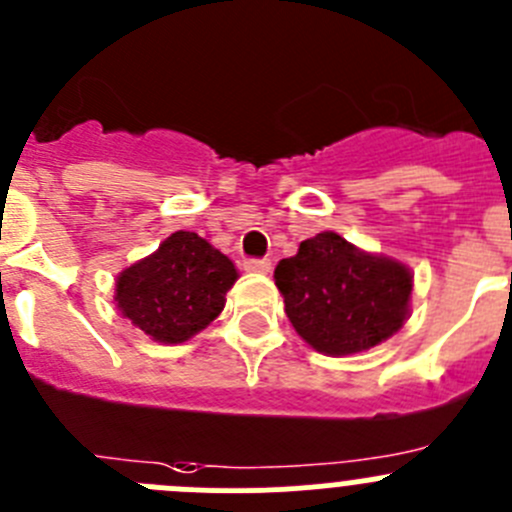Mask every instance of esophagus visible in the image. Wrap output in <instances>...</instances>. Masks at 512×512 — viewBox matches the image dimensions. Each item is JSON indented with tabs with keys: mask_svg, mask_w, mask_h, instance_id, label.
<instances>
[{
	"mask_svg": "<svg viewBox=\"0 0 512 512\" xmlns=\"http://www.w3.org/2000/svg\"><path fill=\"white\" fill-rule=\"evenodd\" d=\"M243 269L251 271V274H269L271 261L269 259H246L243 261Z\"/></svg>",
	"mask_w": 512,
	"mask_h": 512,
	"instance_id": "34e87169",
	"label": "esophagus"
}]
</instances>
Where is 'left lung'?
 Wrapping results in <instances>:
<instances>
[{
	"instance_id": "8db88e82",
	"label": "left lung",
	"mask_w": 512,
	"mask_h": 512,
	"mask_svg": "<svg viewBox=\"0 0 512 512\" xmlns=\"http://www.w3.org/2000/svg\"><path fill=\"white\" fill-rule=\"evenodd\" d=\"M289 322L317 353L350 355L388 340L409 317L414 276L325 231L274 271Z\"/></svg>"
}]
</instances>
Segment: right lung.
<instances>
[{"instance_id": "add662e5", "label": "right lung", "mask_w": 512, "mask_h": 512, "mask_svg": "<svg viewBox=\"0 0 512 512\" xmlns=\"http://www.w3.org/2000/svg\"><path fill=\"white\" fill-rule=\"evenodd\" d=\"M233 261L190 231L172 233L147 259L116 279V307L131 325L164 345L190 340L223 312L236 284Z\"/></svg>"}]
</instances>
